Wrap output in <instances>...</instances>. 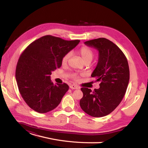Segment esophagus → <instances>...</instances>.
<instances>
[{
    "instance_id": "esophagus-1",
    "label": "esophagus",
    "mask_w": 148,
    "mask_h": 148,
    "mask_svg": "<svg viewBox=\"0 0 148 148\" xmlns=\"http://www.w3.org/2000/svg\"><path fill=\"white\" fill-rule=\"evenodd\" d=\"M70 88L72 89H77L79 88V87L75 84H71L70 86Z\"/></svg>"
}]
</instances>
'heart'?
<instances>
[{
	"instance_id": "heart-1",
	"label": "heart",
	"mask_w": 148,
	"mask_h": 148,
	"mask_svg": "<svg viewBox=\"0 0 148 148\" xmlns=\"http://www.w3.org/2000/svg\"><path fill=\"white\" fill-rule=\"evenodd\" d=\"M78 53L82 57L83 60L86 63V62H91L92 60L94 57V52L92 49L88 46H83L79 49L78 51ZM70 57V53H67L64 56L62 59V64L63 65H65L69 61V58ZM73 78L77 79L78 78L77 75H73Z\"/></svg>"
}]
</instances>
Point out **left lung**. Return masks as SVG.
<instances>
[{
  "label": "left lung",
  "mask_w": 148,
  "mask_h": 148,
  "mask_svg": "<svg viewBox=\"0 0 148 148\" xmlns=\"http://www.w3.org/2000/svg\"><path fill=\"white\" fill-rule=\"evenodd\" d=\"M84 44L99 52L98 63L91 77L100 82V88L92 91L81 88L83 96L79 105L92 117H104L115 109L126 92L130 79L128 61L120 49L109 39L101 38Z\"/></svg>",
  "instance_id": "8db88e82"
}]
</instances>
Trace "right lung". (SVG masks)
<instances>
[{"label": "right lung", "instance_id": "obj_1", "mask_svg": "<svg viewBox=\"0 0 148 148\" xmlns=\"http://www.w3.org/2000/svg\"><path fill=\"white\" fill-rule=\"evenodd\" d=\"M79 41L46 35L25 49L18 61L15 77L20 95L30 108L43 114L60 104L69 86L66 83L53 84L52 71L60 68L62 57Z\"/></svg>", "mask_w": 148, "mask_h": 148}]
</instances>
